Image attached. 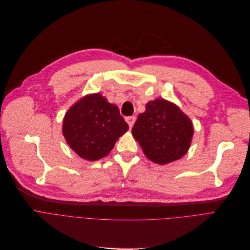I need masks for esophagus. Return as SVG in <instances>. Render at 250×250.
Returning <instances> with one entry per match:
<instances>
[{
	"label": "esophagus",
	"instance_id": "34e87169",
	"mask_svg": "<svg viewBox=\"0 0 250 250\" xmlns=\"http://www.w3.org/2000/svg\"><path fill=\"white\" fill-rule=\"evenodd\" d=\"M125 120H126V122L128 123L129 127H130V128H131V127L133 126V124L135 123V120H136V118H135L134 116H130V117H126V118H125Z\"/></svg>",
	"mask_w": 250,
	"mask_h": 250
}]
</instances>
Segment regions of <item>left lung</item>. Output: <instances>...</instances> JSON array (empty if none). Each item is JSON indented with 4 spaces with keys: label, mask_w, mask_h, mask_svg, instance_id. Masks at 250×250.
<instances>
[{
    "label": "left lung",
    "mask_w": 250,
    "mask_h": 250,
    "mask_svg": "<svg viewBox=\"0 0 250 250\" xmlns=\"http://www.w3.org/2000/svg\"><path fill=\"white\" fill-rule=\"evenodd\" d=\"M132 135L151 162L166 165L187 153L193 124L177 104L164 99L150 101L138 115Z\"/></svg>",
    "instance_id": "1"
}]
</instances>
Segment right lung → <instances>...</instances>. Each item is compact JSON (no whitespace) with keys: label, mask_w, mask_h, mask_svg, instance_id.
Instances as JSON below:
<instances>
[{"label":"right lung","mask_w":250,"mask_h":250,"mask_svg":"<svg viewBox=\"0 0 250 250\" xmlns=\"http://www.w3.org/2000/svg\"><path fill=\"white\" fill-rule=\"evenodd\" d=\"M128 128L118 106L98 92L87 94L70 106L62 132L68 146L80 158L98 161L108 156Z\"/></svg>","instance_id":"add662e5"}]
</instances>
